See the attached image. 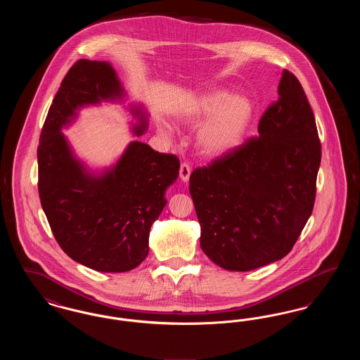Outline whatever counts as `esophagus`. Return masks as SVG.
Returning a JSON list of instances; mask_svg holds the SVG:
<instances>
[{"mask_svg":"<svg viewBox=\"0 0 360 360\" xmlns=\"http://www.w3.org/2000/svg\"><path fill=\"white\" fill-rule=\"evenodd\" d=\"M190 174H191V167L188 166V163H182V165H181V169H179V178H181L185 184L188 182Z\"/></svg>","mask_w":360,"mask_h":360,"instance_id":"34e87169","label":"esophagus"}]
</instances>
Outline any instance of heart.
<instances>
[{
  "label": "heart",
  "mask_w": 360,
  "mask_h": 360,
  "mask_svg": "<svg viewBox=\"0 0 360 360\" xmlns=\"http://www.w3.org/2000/svg\"><path fill=\"white\" fill-rule=\"evenodd\" d=\"M255 106L243 94L225 89L205 91L179 112L178 120L188 125L202 122L195 134V147L207 158H223L238 150L252 122ZM160 131L170 134L172 127L160 122Z\"/></svg>",
  "instance_id": "heart-1"
}]
</instances>
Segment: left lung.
<instances>
[{
  "label": "left lung",
  "mask_w": 360,
  "mask_h": 360,
  "mask_svg": "<svg viewBox=\"0 0 360 360\" xmlns=\"http://www.w3.org/2000/svg\"><path fill=\"white\" fill-rule=\"evenodd\" d=\"M278 96L257 137L190 175L201 248L224 270L251 271L286 257L313 210L321 162L314 115L288 70Z\"/></svg>",
  "instance_id": "8db88e82"
}]
</instances>
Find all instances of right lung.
<instances>
[{
    "mask_svg": "<svg viewBox=\"0 0 360 360\" xmlns=\"http://www.w3.org/2000/svg\"><path fill=\"white\" fill-rule=\"evenodd\" d=\"M125 100L109 62L78 60L52 101L37 147L39 195L55 239L72 260L101 273L134 270L147 257L151 225L179 174L175 155L159 154L137 140L103 170L75 155L62 129L84 108ZM128 110L136 120L132 134L141 136L147 110L141 103H129Z\"/></svg>",
    "mask_w": 360,
    "mask_h": 360,
    "instance_id": "1",
    "label": "right lung"
}]
</instances>
